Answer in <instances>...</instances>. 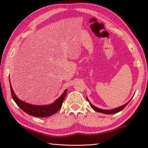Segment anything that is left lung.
Instances as JSON below:
<instances>
[{
    "label": "left lung",
    "mask_w": 148,
    "mask_h": 148,
    "mask_svg": "<svg viewBox=\"0 0 148 148\" xmlns=\"http://www.w3.org/2000/svg\"><path fill=\"white\" fill-rule=\"evenodd\" d=\"M131 99H130V100H129V101H128V102H127L126 103H125V104L123 105V106H120V107H118V108H115V109H111V110H105V109H99V108H97V107L94 106L93 105H92V103H91L90 102L89 100L88 99V98L86 97V100H88V101L89 102L90 106L92 107V108L93 110H95V111H97V112H102V113H103V114H115V113H117V112H119V111H122V110L123 109L125 108V107L127 106V105L128 104V103L130 102V101L131 100Z\"/></svg>",
    "instance_id": "obj_1"
}]
</instances>
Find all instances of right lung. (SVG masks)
Returning <instances> with one entry per match:
<instances>
[{
    "mask_svg": "<svg viewBox=\"0 0 148 148\" xmlns=\"http://www.w3.org/2000/svg\"><path fill=\"white\" fill-rule=\"evenodd\" d=\"M9 83H10L11 92L12 99L14 100V101L18 105L19 108L23 110L24 112L27 113V114L39 118L48 117V116H51L55 114L56 112H57L61 108L62 103L64 102V99L66 96V93H67V90L66 89L64 93L62 94V95L56 99L54 102L51 103V104L41 106L34 105L23 102L20 99H19L17 96L16 95L13 90H12L11 82Z\"/></svg>",
    "mask_w": 148,
    "mask_h": 148,
    "instance_id": "1",
    "label": "right lung"
}]
</instances>
